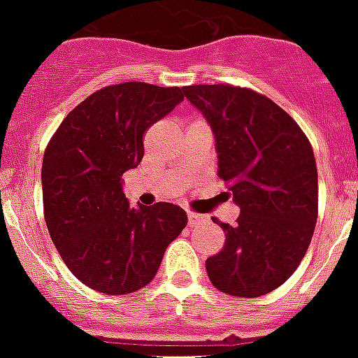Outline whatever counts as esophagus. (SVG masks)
I'll return each instance as SVG.
<instances>
[{
    "label": "esophagus",
    "mask_w": 358,
    "mask_h": 358,
    "mask_svg": "<svg viewBox=\"0 0 358 358\" xmlns=\"http://www.w3.org/2000/svg\"><path fill=\"white\" fill-rule=\"evenodd\" d=\"M206 214H197V213H189L187 214V222L192 224V226H197V224H203V222H206Z\"/></svg>",
    "instance_id": "1"
}]
</instances>
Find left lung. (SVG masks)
<instances>
[{
    "label": "left lung",
    "instance_id": "left-lung-1",
    "mask_svg": "<svg viewBox=\"0 0 358 358\" xmlns=\"http://www.w3.org/2000/svg\"><path fill=\"white\" fill-rule=\"evenodd\" d=\"M210 125L218 174L241 214L220 224L226 245L206 260L222 292L258 298L300 266L317 222V165L309 140L282 108L231 85L184 87Z\"/></svg>",
    "mask_w": 358,
    "mask_h": 358
}]
</instances>
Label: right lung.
<instances>
[{
    "label": "right lung",
    "mask_w": 358,
    "mask_h": 358,
    "mask_svg": "<svg viewBox=\"0 0 358 358\" xmlns=\"http://www.w3.org/2000/svg\"><path fill=\"white\" fill-rule=\"evenodd\" d=\"M180 87L121 83L96 91L60 123L43 155L47 229L83 285L119 296L155 277L166 246L187 224L172 203L131 206L123 174L144 157L148 127L184 100Z\"/></svg>",
    "instance_id": "1"
}]
</instances>
